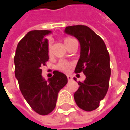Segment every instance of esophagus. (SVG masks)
<instances>
[{
	"label": "esophagus",
	"instance_id": "1",
	"mask_svg": "<svg viewBox=\"0 0 130 130\" xmlns=\"http://www.w3.org/2000/svg\"><path fill=\"white\" fill-rule=\"evenodd\" d=\"M67 78H68V81H70V80H72V77H71V76H70V75H68V76H67Z\"/></svg>",
	"mask_w": 130,
	"mask_h": 130
}]
</instances>
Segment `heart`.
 Here are the masks:
<instances>
[{"label":"heart","instance_id":"b5f03b06","mask_svg":"<svg viewBox=\"0 0 130 130\" xmlns=\"http://www.w3.org/2000/svg\"><path fill=\"white\" fill-rule=\"evenodd\" d=\"M72 40L73 39L71 38H65V39H64V42H65V45H67L68 43H70ZM48 53H49L50 55L52 54V46H51V43H49V46H48ZM71 65V64L68 61L63 60L62 59V60H60L58 62V64L56 65V68H57V69H59V70H60L62 71L68 72V71L69 70Z\"/></svg>","mask_w":130,"mask_h":130}]
</instances>
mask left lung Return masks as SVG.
I'll return each instance as SVG.
<instances>
[{
	"label": "left lung",
	"mask_w": 130,
	"mask_h": 130,
	"mask_svg": "<svg viewBox=\"0 0 130 130\" xmlns=\"http://www.w3.org/2000/svg\"><path fill=\"white\" fill-rule=\"evenodd\" d=\"M65 33L80 42V55L74 71H82L86 76L84 82H78L80 87L74 95L75 102L82 110L92 111L99 106L108 90L111 77L108 51L103 40L86 25L68 26Z\"/></svg>",
	"instance_id": "8db88e82"
}]
</instances>
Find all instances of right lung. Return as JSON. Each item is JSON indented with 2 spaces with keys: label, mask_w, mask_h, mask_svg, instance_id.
Masks as SVG:
<instances>
[{
  "label": "right lung",
  "mask_w": 130,
  "mask_h": 130,
  "mask_svg": "<svg viewBox=\"0 0 130 130\" xmlns=\"http://www.w3.org/2000/svg\"><path fill=\"white\" fill-rule=\"evenodd\" d=\"M48 30L29 31L16 47L14 57L15 75L20 91L31 108L40 115L51 113L58 93L68 82L65 74L54 71L48 80L42 77L40 67L49 59Z\"/></svg>",
  "instance_id": "obj_1"
}]
</instances>
